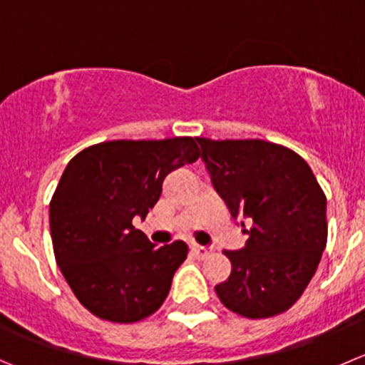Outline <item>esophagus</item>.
<instances>
[{"label":"esophagus","instance_id":"34e87169","mask_svg":"<svg viewBox=\"0 0 365 365\" xmlns=\"http://www.w3.org/2000/svg\"><path fill=\"white\" fill-rule=\"evenodd\" d=\"M192 251H193V255H195L197 258H199V259H204V258H207V256L211 255V249H207V247H202V245H193V247H192Z\"/></svg>","mask_w":365,"mask_h":365}]
</instances>
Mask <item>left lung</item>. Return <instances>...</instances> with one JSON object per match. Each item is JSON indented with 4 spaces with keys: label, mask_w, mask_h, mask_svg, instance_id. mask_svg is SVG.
Instances as JSON below:
<instances>
[{
    "label": "left lung",
    "mask_w": 365,
    "mask_h": 365,
    "mask_svg": "<svg viewBox=\"0 0 365 365\" xmlns=\"http://www.w3.org/2000/svg\"><path fill=\"white\" fill-rule=\"evenodd\" d=\"M197 141L232 217L252 222L245 247L224 251L232 269L215 292L242 317L283 314L304 292L326 247L324 193L307 161L290 148L262 140Z\"/></svg>",
    "instance_id": "left-lung-1"
}]
</instances>
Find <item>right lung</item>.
Instances as JSON below:
<instances>
[{
  "instance_id": "right-lung-1",
  "label": "right lung",
  "mask_w": 365,
  "mask_h": 365,
  "mask_svg": "<svg viewBox=\"0 0 365 365\" xmlns=\"http://www.w3.org/2000/svg\"><path fill=\"white\" fill-rule=\"evenodd\" d=\"M193 138L93 145L66 166L50 202V231L62 276L93 315L138 322L166 299L188 245L155 247L133 225L143 220L173 170L195 163Z\"/></svg>"
}]
</instances>
